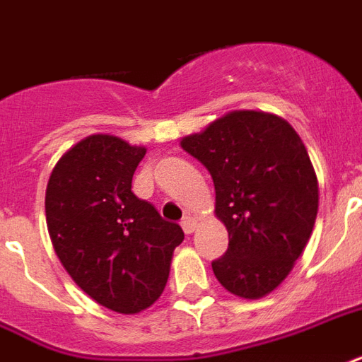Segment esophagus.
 <instances>
[{
	"instance_id": "esophagus-1",
	"label": "esophagus",
	"mask_w": 362,
	"mask_h": 362,
	"mask_svg": "<svg viewBox=\"0 0 362 362\" xmlns=\"http://www.w3.org/2000/svg\"><path fill=\"white\" fill-rule=\"evenodd\" d=\"M195 228H197V220L193 216H186L184 220H182V230H184V233H193L195 231Z\"/></svg>"
}]
</instances>
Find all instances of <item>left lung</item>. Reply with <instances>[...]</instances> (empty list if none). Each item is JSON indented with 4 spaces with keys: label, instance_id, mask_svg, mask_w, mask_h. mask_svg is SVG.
<instances>
[{
    "label": "left lung",
    "instance_id": "8db88e82",
    "mask_svg": "<svg viewBox=\"0 0 362 362\" xmlns=\"http://www.w3.org/2000/svg\"><path fill=\"white\" fill-rule=\"evenodd\" d=\"M180 146L211 173L214 214L230 245L212 272L226 291L266 296L302 256L319 211V182L302 138L279 115L235 110Z\"/></svg>",
    "mask_w": 362,
    "mask_h": 362
}]
</instances>
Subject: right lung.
<instances>
[{"label": "right lung", "mask_w": 362, "mask_h": 362, "mask_svg": "<svg viewBox=\"0 0 362 362\" xmlns=\"http://www.w3.org/2000/svg\"><path fill=\"white\" fill-rule=\"evenodd\" d=\"M144 156V146L90 134L57 161L45 192L47 230L60 264L96 303L125 315L161 296L184 241L180 226L131 192Z\"/></svg>", "instance_id": "add662e5"}]
</instances>
